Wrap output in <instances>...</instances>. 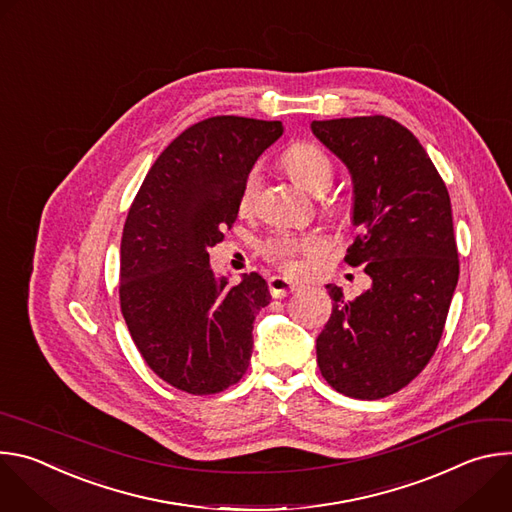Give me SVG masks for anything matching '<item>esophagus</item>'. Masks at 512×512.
I'll list each match as a JSON object with an SVG mask.
<instances>
[{
	"label": "esophagus",
	"instance_id": "34e87169",
	"mask_svg": "<svg viewBox=\"0 0 512 512\" xmlns=\"http://www.w3.org/2000/svg\"><path fill=\"white\" fill-rule=\"evenodd\" d=\"M300 287H302L300 283L291 281V279H287V277L273 275V277L269 279V291H271L273 298H285L287 294H291V291H296V289H300Z\"/></svg>",
	"mask_w": 512,
	"mask_h": 512
}]
</instances>
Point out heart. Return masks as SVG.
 I'll list each match as a JSON object with an SVG mask.
<instances>
[{
    "mask_svg": "<svg viewBox=\"0 0 512 512\" xmlns=\"http://www.w3.org/2000/svg\"><path fill=\"white\" fill-rule=\"evenodd\" d=\"M283 166L298 184H302L308 190L322 192L330 186L334 178V166L328 154L318 148L316 143L310 141H298L283 154ZM259 188V172L251 170L245 178L243 190H241V208H249L257 196ZM324 247V241L318 235H291L281 233L273 239H269L263 245V253L269 261L279 265L281 269H296V257L302 253H318Z\"/></svg>",
    "mask_w": 512,
    "mask_h": 512,
    "instance_id": "obj_1",
    "label": "heart"
}]
</instances>
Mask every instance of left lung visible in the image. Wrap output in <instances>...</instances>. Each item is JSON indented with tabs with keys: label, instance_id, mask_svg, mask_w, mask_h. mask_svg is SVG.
I'll return each mask as SVG.
<instances>
[{
	"label": "left lung",
	"instance_id": "1",
	"mask_svg": "<svg viewBox=\"0 0 512 512\" xmlns=\"http://www.w3.org/2000/svg\"><path fill=\"white\" fill-rule=\"evenodd\" d=\"M314 135L352 176V225L344 261L373 285L346 302L326 285L332 314L316 340L332 389L383 399L409 385L442 338L460 263L448 188L417 137L385 115L312 121Z\"/></svg>",
	"mask_w": 512,
	"mask_h": 512
}]
</instances>
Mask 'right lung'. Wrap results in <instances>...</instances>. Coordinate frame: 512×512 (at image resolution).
Listing matches in <instances>:
<instances>
[{
  "instance_id": "obj_1",
  "label": "right lung",
  "mask_w": 512,
  "mask_h": 512,
  "mask_svg": "<svg viewBox=\"0 0 512 512\" xmlns=\"http://www.w3.org/2000/svg\"><path fill=\"white\" fill-rule=\"evenodd\" d=\"M281 121L221 115L182 131L145 176L121 237L119 300L148 367L190 395L239 383L253 350V322L271 300L267 281L216 277L208 249L239 214L257 158Z\"/></svg>"
}]
</instances>
